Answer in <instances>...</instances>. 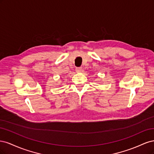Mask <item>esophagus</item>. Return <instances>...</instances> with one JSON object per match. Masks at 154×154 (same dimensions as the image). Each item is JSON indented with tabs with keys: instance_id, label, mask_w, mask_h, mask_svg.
Returning a JSON list of instances; mask_svg holds the SVG:
<instances>
[{
	"instance_id": "esophagus-1",
	"label": "esophagus",
	"mask_w": 154,
	"mask_h": 154,
	"mask_svg": "<svg viewBox=\"0 0 154 154\" xmlns=\"http://www.w3.org/2000/svg\"><path fill=\"white\" fill-rule=\"evenodd\" d=\"M82 67H76V72H81L82 71Z\"/></svg>"
}]
</instances>
